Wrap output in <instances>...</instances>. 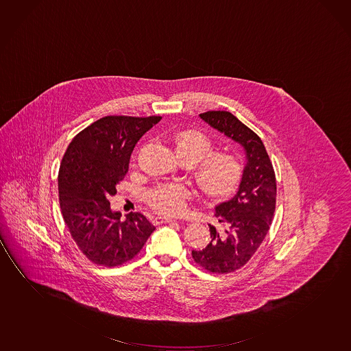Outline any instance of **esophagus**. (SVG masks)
Masks as SVG:
<instances>
[{"instance_id":"34e87169","label":"esophagus","mask_w":351,"mask_h":351,"mask_svg":"<svg viewBox=\"0 0 351 351\" xmlns=\"http://www.w3.org/2000/svg\"><path fill=\"white\" fill-rule=\"evenodd\" d=\"M176 221L175 219L173 217H169V216H156L154 219H153V222L156 223V225H160V223H167V222H173Z\"/></svg>"}]
</instances>
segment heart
I'll list each match as a JSON object with an SVG mask.
<instances>
[{
    "mask_svg": "<svg viewBox=\"0 0 351 351\" xmlns=\"http://www.w3.org/2000/svg\"><path fill=\"white\" fill-rule=\"evenodd\" d=\"M173 145L180 159L195 164V178L205 195L222 197L232 191L241 180L243 165L237 154L213 151L214 142L198 130H184L173 136ZM192 191L182 184H164L147 193L148 204L158 213L175 215L182 211Z\"/></svg>",
    "mask_w": 351,
    "mask_h": 351,
    "instance_id": "1",
    "label": "heart"
}]
</instances>
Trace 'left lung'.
I'll return each instance as SVG.
<instances>
[{
    "instance_id": "obj_1",
    "label": "left lung",
    "mask_w": 351,
    "mask_h": 351,
    "mask_svg": "<svg viewBox=\"0 0 351 351\" xmlns=\"http://www.w3.org/2000/svg\"><path fill=\"white\" fill-rule=\"evenodd\" d=\"M200 118L242 145L247 165L236 195L215 208L217 226L210 227V242L192 250L197 264L213 274L239 270L252 259L270 230L276 209L277 184L270 156L259 136L225 110H209Z\"/></svg>"
}]
</instances>
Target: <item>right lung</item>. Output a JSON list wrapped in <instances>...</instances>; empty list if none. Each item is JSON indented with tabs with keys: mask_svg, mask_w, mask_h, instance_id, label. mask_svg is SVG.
<instances>
[{
	"mask_svg": "<svg viewBox=\"0 0 351 351\" xmlns=\"http://www.w3.org/2000/svg\"><path fill=\"white\" fill-rule=\"evenodd\" d=\"M160 120L104 117L80 131L65 151L58 173L60 210L76 247L93 264L128 263L156 230L141 213L131 211L121 221L109 198L129 171L136 143Z\"/></svg>",
	"mask_w": 351,
	"mask_h": 351,
	"instance_id": "1",
	"label": "right lung"
}]
</instances>
